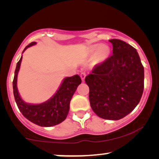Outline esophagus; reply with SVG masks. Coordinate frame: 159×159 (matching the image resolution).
<instances>
[{
	"mask_svg": "<svg viewBox=\"0 0 159 159\" xmlns=\"http://www.w3.org/2000/svg\"><path fill=\"white\" fill-rule=\"evenodd\" d=\"M85 77H86V73L85 72H82L81 74H80V77H81L82 81H84Z\"/></svg>",
	"mask_w": 159,
	"mask_h": 159,
	"instance_id": "1",
	"label": "esophagus"
}]
</instances>
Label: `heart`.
Instances as JSON below:
<instances>
[{
    "mask_svg": "<svg viewBox=\"0 0 159 159\" xmlns=\"http://www.w3.org/2000/svg\"><path fill=\"white\" fill-rule=\"evenodd\" d=\"M88 52L90 56L95 55V61L101 62L109 56L110 48L104 44H94L88 47Z\"/></svg>",
    "mask_w": 159,
    "mask_h": 159,
    "instance_id": "1",
    "label": "heart"
}]
</instances>
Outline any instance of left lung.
<instances>
[{
  "label": "left lung",
  "mask_w": 159,
  "mask_h": 159,
  "mask_svg": "<svg viewBox=\"0 0 159 159\" xmlns=\"http://www.w3.org/2000/svg\"><path fill=\"white\" fill-rule=\"evenodd\" d=\"M113 54L95 65L84 81L89 99L99 117L119 120L140 102L144 89V67L136 49L118 39L109 40Z\"/></svg>",
  "instance_id": "8db88e82"
}]
</instances>
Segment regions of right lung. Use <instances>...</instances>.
<instances>
[{
  "label": "right lung",
  "instance_id": "obj_1",
  "mask_svg": "<svg viewBox=\"0 0 159 159\" xmlns=\"http://www.w3.org/2000/svg\"><path fill=\"white\" fill-rule=\"evenodd\" d=\"M35 44V42L30 43L25 47L23 52L27 48ZM21 60L22 56L17 63L13 80L14 98L19 111L28 120L40 127H52L62 122L68 115L71 99L77 87L81 84V78L77 75L65 78L57 93L53 98L45 103L38 105L26 103L21 98L16 86L17 75L20 68Z\"/></svg>",
  "mask_w": 159,
  "mask_h": 159
}]
</instances>
